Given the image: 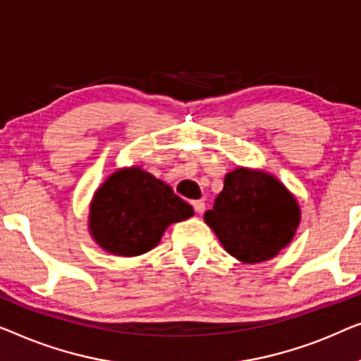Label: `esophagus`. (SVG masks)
I'll list each match as a JSON object with an SVG mask.
<instances>
[{"instance_id": "obj_1", "label": "esophagus", "mask_w": 361, "mask_h": 361, "mask_svg": "<svg viewBox=\"0 0 361 361\" xmlns=\"http://www.w3.org/2000/svg\"><path fill=\"white\" fill-rule=\"evenodd\" d=\"M192 207H195V211L197 212V214H201V212H204V201L202 200H197V201H192Z\"/></svg>"}]
</instances>
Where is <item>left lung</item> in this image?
<instances>
[{"instance_id": "8db88e82", "label": "left lung", "mask_w": 361, "mask_h": 361, "mask_svg": "<svg viewBox=\"0 0 361 361\" xmlns=\"http://www.w3.org/2000/svg\"><path fill=\"white\" fill-rule=\"evenodd\" d=\"M206 224L227 253L243 263L267 262L280 253L301 221V209L291 192L263 170L238 166L224 178Z\"/></svg>"}]
</instances>
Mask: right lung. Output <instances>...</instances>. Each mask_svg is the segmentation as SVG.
<instances>
[{
  "instance_id": "right-lung-1",
  "label": "right lung",
  "mask_w": 361,
  "mask_h": 361,
  "mask_svg": "<svg viewBox=\"0 0 361 361\" xmlns=\"http://www.w3.org/2000/svg\"><path fill=\"white\" fill-rule=\"evenodd\" d=\"M195 214L173 190L140 166L121 169L96 190L90 233L103 250L137 257L160 242L166 227Z\"/></svg>"
}]
</instances>
